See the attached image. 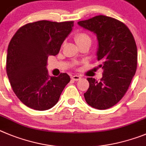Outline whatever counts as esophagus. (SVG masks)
Segmentation results:
<instances>
[{
    "instance_id": "esophagus-1",
    "label": "esophagus",
    "mask_w": 146,
    "mask_h": 146,
    "mask_svg": "<svg viewBox=\"0 0 146 146\" xmlns=\"http://www.w3.org/2000/svg\"><path fill=\"white\" fill-rule=\"evenodd\" d=\"M71 79L73 80V81H79V80L81 79V77H80L79 76H77V75H76V76H72Z\"/></svg>"
}]
</instances>
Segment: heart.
<instances>
[{"label":"heart","mask_w":146,"mask_h":146,"mask_svg":"<svg viewBox=\"0 0 146 146\" xmlns=\"http://www.w3.org/2000/svg\"><path fill=\"white\" fill-rule=\"evenodd\" d=\"M74 38L78 45H80L81 44H82V43L85 41H87V40H91L90 36L86 33L83 32V31H80V32L76 33Z\"/></svg>","instance_id":"obj_1"}]
</instances>
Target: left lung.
Returning <instances> with one entry per match:
<instances>
[{"mask_svg": "<svg viewBox=\"0 0 146 146\" xmlns=\"http://www.w3.org/2000/svg\"><path fill=\"white\" fill-rule=\"evenodd\" d=\"M78 24L92 31L98 40V60L103 69L100 81L88 78L84 94L92 107L105 110L115 106L126 94L137 70V50L132 33L124 23L104 15L95 16Z\"/></svg>", "mask_w": 146, "mask_h": 146, "instance_id": "obj_1", "label": "left lung"}]
</instances>
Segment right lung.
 Listing matches in <instances>:
<instances>
[{"instance_id":"add662e5","label":"right lung","mask_w":146,"mask_h":146,"mask_svg":"<svg viewBox=\"0 0 146 146\" xmlns=\"http://www.w3.org/2000/svg\"><path fill=\"white\" fill-rule=\"evenodd\" d=\"M73 21L40 20L19 28L8 46L6 73L19 100L27 107L45 111L54 106L70 78L65 73L50 76L46 70L48 56L59 53L71 32Z\"/></svg>"}]
</instances>
